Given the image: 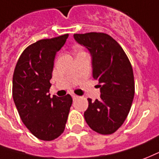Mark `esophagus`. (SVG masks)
I'll use <instances>...</instances> for the list:
<instances>
[{
  "instance_id": "obj_1",
  "label": "esophagus",
  "mask_w": 159,
  "mask_h": 159,
  "mask_svg": "<svg viewBox=\"0 0 159 159\" xmlns=\"http://www.w3.org/2000/svg\"><path fill=\"white\" fill-rule=\"evenodd\" d=\"M72 97H73V100H76V99H78L79 97L77 95H75V94H73L72 95Z\"/></svg>"
}]
</instances>
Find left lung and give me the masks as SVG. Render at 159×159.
Listing matches in <instances>:
<instances>
[{
    "label": "left lung",
    "instance_id": "left-lung-1",
    "mask_svg": "<svg viewBox=\"0 0 159 159\" xmlns=\"http://www.w3.org/2000/svg\"><path fill=\"white\" fill-rule=\"evenodd\" d=\"M74 38L91 53L92 76L101 92L98 100L88 98L84 119L94 131L113 134L127 118L135 95L131 64L119 43L107 34H75Z\"/></svg>",
    "mask_w": 159,
    "mask_h": 159
}]
</instances>
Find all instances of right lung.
I'll list each match as a JSON object with an SVG mask.
<instances>
[{
    "instance_id": "right-lung-1",
    "label": "right lung",
    "mask_w": 159,
    "mask_h": 159,
    "mask_svg": "<svg viewBox=\"0 0 159 159\" xmlns=\"http://www.w3.org/2000/svg\"><path fill=\"white\" fill-rule=\"evenodd\" d=\"M68 34L40 40L21 54L12 78V97L22 121L42 141H52L64 131L73 100L70 95L51 98L49 89L56 54Z\"/></svg>"
}]
</instances>
